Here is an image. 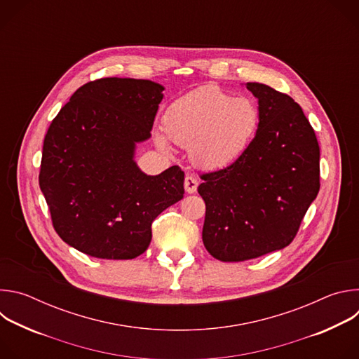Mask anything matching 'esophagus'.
Instances as JSON below:
<instances>
[{"mask_svg":"<svg viewBox=\"0 0 359 359\" xmlns=\"http://www.w3.org/2000/svg\"><path fill=\"white\" fill-rule=\"evenodd\" d=\"M197 186H198V182L193 175H187L184 177V189L187 193H194L197 190Z\"/></svg>","mask_w":359,"mask_h":359,"instance_id":"esophagus-1","label":"esophagus"}]
</instances>
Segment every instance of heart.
<instances>
[{"label": "heart", "instance_id": "1", "mask_svg": "<svg viewBox=\"0 0 359 359\" xmlns=\"http://www.w3.org/2000/svg\"><path fill=\"white\" fill-rule=\"evenodd\" d=\"M260 125V109L250 97H234L215 85L200 86L176 99L163 116L166 136L189 146L191 161L204 169H223L234 163ZM158 144L168 150L163 136Z\"/></svg>", "mask_w": 359, "mask_h": 359}]
</instances>
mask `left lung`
<instances>
[{
  "mask_svg": "<svg viewBox=\"0 0 359 359\" xmlns=\"http://www.w3.org/2000/svg\"><path fill=\"white\" fill-rule=\"evenodd\" d=\"M260 125L230 166L203 173V243L220 262L257 259L287 247L320 191V146L301 107L269 85L247 82Z\"/></svg>",
  "mask_w": 359,
  "mask_h": 359,
  "instance_id": "8db88e82",
  "label": "left lung"
}]
</instances>
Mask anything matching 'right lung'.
<instances>
[{"mask_svg":"<svg viewBox=\"0 0 359 359\" xmlns=\"http://www.w3.org/2000/svg\"><path fill=\"white\" fill-rule=\"evenodd\" d=\"M163 86L146 79L100 78L71 96L43 139L39 187L58 236L96 259L144 252L151 223L183 198L184 172L147 176L133 161L150 137Z\"/></svg>","mask_w":359,"mask_h":359,"instance_id":"right-lung-1","label":"right lung"}]
</instances>
